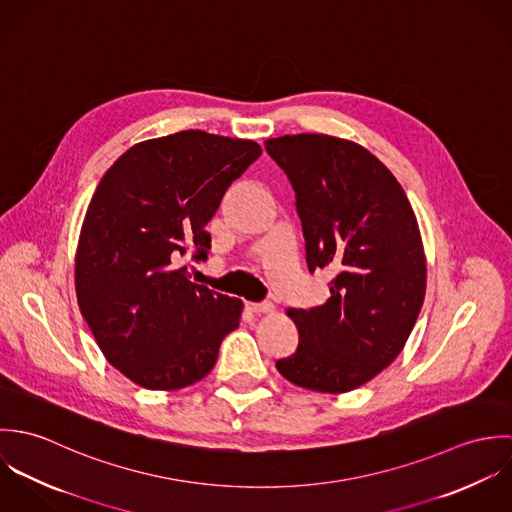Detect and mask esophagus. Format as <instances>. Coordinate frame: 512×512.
Returning <instances> with one entry per match:
<instances>
[{"instance_id":"obj_1","label":"esophagus","mask_w":512,"mask_h":512,"mask_svg":"<svg viewBox=\"0 0 512 512\" xmlns=\"http://www.w3.org/2000/svg\"><path fill=\"white\" fill-rule=\"evenodd\" d=\"M246 307L252 311V313H272L274 311V305L264 301V303H246Z\"/></svg>"}]
</instances>
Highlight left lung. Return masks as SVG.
<instances>
[{
    "label": "left lung",
    "mask_w": 512,
    "mask_h": 512,
    "mask_svg": "<svg viewBox=\"0 0 512 512\" xmlns=\"http://www.w3.org/2000/svg\"><path fill=\"white\" fill-rule=\"evenodd\" d=\"M264 146L295 191L309 272H335L323 305L288 309L299 345L276 368L313 392L355 390L400 355L420 315L418 220L390 169L355 142L297 134Z\"/></svg>",
    "instance_id": "8db88e82"
}]
</instances>
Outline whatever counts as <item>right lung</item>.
<instances>
[{
	"mask_svg": "<svg viewBox=\"0 0 512 512\" xmlns=\"http://www.w3.org/2000/svg\"><path fill=\"white\" fill-rule=\"evenodd\" d=\"M262 155L252 140L201 130L140 142L98 183L80 228L74 286L106 361L149 390L205 378L242 301L193 284L181 258L205 262L207 222Z\"/></svg>",
	"mask_w": 512,
	"mask_h": 512,
	"instance_id": "1",
	"label": "right lung"
}]
</instances>
